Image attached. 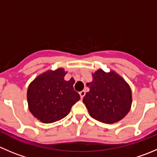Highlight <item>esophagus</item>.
Here are the masks:
<instances>
[{
	"label": "esophagus",
	"mask_w": 157,
	"mask_h": 157,
	"mask_svg": "<svg viewBox=\"0 0 157 157\" xmlns=\"http://www.w3.org/2000/svg\"><path fill=\"white\" fill-rule=\"evenodd\" d=\"M85 94H86V92H85L84 90L80 91V97H81V99H83V97H84Z\"/></svg>",
	"instance_id": "1"
}]
</instances>
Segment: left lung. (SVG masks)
I'll return each instance as SVG.
<instances>
[{
  "instance_id": "left-lung-1",
  "label": "left lung",
  "mask_w": 157,
  "mask_h": 157,
  "mask_svg": "<svg viewBox=\"0 0 157 157\" xmlns=\"http://www.w3.org/2000/svg\"><path fill=\"white\" fill-rule=\"evenodd\" d=\"M86 86L90 91L83 102L94 119L104 124H113L129 113L132 104L131 90L117 73L98 70L93 74V81Z\"/></svg>"
}]
</instances>
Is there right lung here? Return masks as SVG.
Wrapping results in <instances>:
<instances>
[{
    "label": "right lung",
    "mask_w": 157,
    "mask_h": 157,
    "mask_svg": "<svg viewBox=\"0 0 157 157\" xmlns=\"http://www.w3.org/2000/svg\"><path fill=\"white\" fill-rule=\"evenodd\" d=\"M63 68L48 71L36 77L27 89L29 110L44 124L63 119L80 99L74 90V78L66 81Z\"/></svg>",
    "instance_id": "right-lung-1"
}]
</instances>
